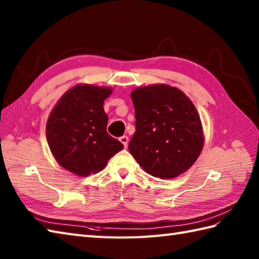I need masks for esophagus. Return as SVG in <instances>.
I'll return each instance as SVG.
<instances>
[{
	"label": "esophagus",
	"mask_w": 259,
	"mask_h": 259,
	"mask_svg": "<svg viewBox=\"0 0 259 259\" xmlns=\"http://www.w3.org/2000/svg\"><path fill=\"white\" fill-rule=\"evenodd\" d=\"M121 142H122V145L124 146V148H126L128 147V142H129V138L126 136H122V137H120V139H119Z\"/></svg>",
	"instance_id": "34e87169"
}]
</instances>
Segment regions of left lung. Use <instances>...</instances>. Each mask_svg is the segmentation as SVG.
<instances>
[{
	"instance_id": "obj_1",
	"label": "left lung",
	"mask_w": 259,
	"mask_h": 259,
	"mask_svg": "<svg viewBox=\"0 0 259 259\" xmlns=\"http://www.w3.org/2000/svg\"><path fill=\"white\" fill-rule=\"evenodd\" d=\"M131 99L136 133L128 148L137 162L161 179L188 170L203 146L201 121L190 99L167 84L137 88Z\"/></svg>"
}]
</instances>
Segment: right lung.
Segmentation results:
<instances>
[{
  "label": "right lung",
  "instance_id": "obj_1",
  "mask_svg": "<svg viewBox=\"0 0 259 259\" xmlns=\"http://www.w3.org/2000/svg\"><path fill=\"white\" fill-rule=\"evenodd\" d=\"M107 87L79 84L54 106L47 122V140L56 160L78 176L97 174L123 145L107 133L103 102L111 95Z\"/></svg>",
  "mask_w": 259,
  "mask_h": 259
}]
</instances>
